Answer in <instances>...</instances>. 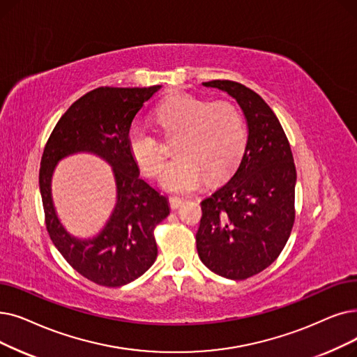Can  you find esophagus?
<instances>
[{"mask_svg":"<svg viewBox=\"0 0 357 357\" xmlns=\"http://www.w3.org/2000/svg\"><path fill=\"white\" fill-rule=\"evenodd\" d=\"M169 204H170V208L176 210V208H179L183 204V199L179 198V197H170L169 198Z\"/></svg>","mask_w":357,"mask_h":357,"instance_id":"esophagus-1","label":"esophagus"}]
</instances>
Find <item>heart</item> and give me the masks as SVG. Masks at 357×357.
<instances>
[{
  "label": "heart",
  "instance_id": "heart-1",
  "mask_svg": "<svg viewBox=\"0 0 357 357\" xmlns=\"http://www.w3.org/2000/svg\"><path fill=\"white\" fill-rule=\"evenodd\" d=\"M165 138H175L176 158L166 163L160 185L176 194L195 191L206 175L219 179L234 170L246 149L248 131L239 107L227 100L211 102L192 95L165 99L154 111ZM128 151L146 176H156L165 160V146L142 122L127 134Z\"/></svg>",
  "mask_w": 357,
  "mask_h": 357
}]
</instances>
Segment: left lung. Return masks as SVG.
<instances>
[{"instance_id":"8db88e82","label":"left lung","mask_w":357,"mask_h":357,"mask_svg":"<svg viewBox=\"0 0 357 357\" xmlns=\"http://www.w3.org/2000/svg\"><path fill=\"white\" fill-rule=\"evenodd\" d=\"M203 84L236 99L248 142L235 175L201 201L197 251L213 273L245 280L271 266L290 236L296 167L282 123L264 99L236 82Z\"/></svg>"}]
</instances>
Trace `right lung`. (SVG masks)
<instances>
[{
    "label": "right lung",
    "instance_id": "add662e5",
    "mask_svg": "<svg viewBox=\"0 0 357 357\" xmlns=\"http://www.w3.org/2000/svg\"><path fill=\"white\" fill-rule=\"evenodd\" d=\"M160 86L98 87L75 100L56 122L45 146L39 188L51 241L68 264L87 280L119 287L143 275L156 261L154 227L169 215L167 198L140 176L128 151L127 134L137 112ZM75 152H91L113 166L117 204L95 238L79 240L60 225L50 181L56 163Z\"/></svg>",
    "mask_w": 357,
    "mask_h": 357
}]
</instances>
